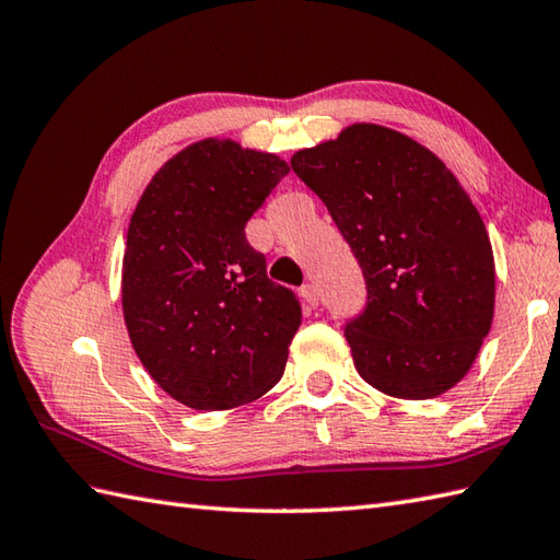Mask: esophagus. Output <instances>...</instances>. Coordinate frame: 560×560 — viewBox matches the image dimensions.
Wrapping results in <instances>:
<instances>
[{"instance_id":"1","label":"esophagus","mask_w":560,"mask_h":560,"mask_svg":"<svg viewBox=\"0 0 560 560\" xmlns=\"http://www.w3.org/2000/svg\"><path fill=\"white\" fill-rule=\"evenodd\" d=\"M302 296H304V302L312 306V308H316L318 306V302H320V296H318V288L314 282H306L304 288H302Z\"/></svg>"}]
</instances>
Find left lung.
I'll return each instance as SVG.
<instances>
[{
  "instance_id": "1",
  "label": "left lung",
  "mask_w": 560,
  "mask_h": 560,
  "mask_svg": "<svg viewBox=\"0 0 560 560\" xmlns=\"http://www.w3.org/2000/svg\"><path fill=\"white\" fill-rule=\"evenodd\" d=\"M290 165L364 272V312L345 323L359 376L405 400L453 388L489 335L495 296L487 228L453 172L376 124H352Z\"/></svg>"
}]
</instances>
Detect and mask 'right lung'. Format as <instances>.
Here are the masks:
<instances>
[{"mask_svg": "<svg viewBox=\"0 0 560 560\" xmlns=\"http://www.w3.org/2000/svg\"><path fill=\"white\" fill-rule=\"evenodd\" d=\"M288 172L278 155L206 139L167 160L133 210L124 320L148 374L186 407H237L282 378L302 304L244 228Z\"/></svg>", "mask_w": 560, "mask_h": 560, "instance_id": "1", "label": "right lung"}]
</instances>
